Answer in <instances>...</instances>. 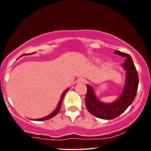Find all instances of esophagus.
<instances>
[{"label": "esophagus", "mask_w": 151, "mask_h": 151, "mask_svg": "<svg viewBox=\"0 0 151 151\" xmlns=\"http://www.w3.org/2000/svg\"><path fill=\"white\" fill-rule=\"evenodd\" d=\"M86 82V80L84 78H80V79H79V80H78V83H84Z\"/></svg>", "instance_id": "1"}]
</instances>
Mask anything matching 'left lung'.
<instances>
[{
	"label": "left lung",
	"mask_w": 151,
	"mask_h": 151,
	"mask_svg": "<svg viewBox=\"0 0 151 151\" xmlns=\"http://www.w3.org/2000/svg\"><path fill=\"white\" fill-rule=\"evenodd\" d=\"M114 53L125 58L122 66L126 71L125 84L117 100L111 103L103 102L97 98L93 88L88 84L86 85L87 93L85 102L88 111L95 117L105 120L118 117L131 105L136 97L139 85L138 74L131 56L120 51H114Z\"/></svg>",
	"instance_id": "8db88e82"
}]
</instances>
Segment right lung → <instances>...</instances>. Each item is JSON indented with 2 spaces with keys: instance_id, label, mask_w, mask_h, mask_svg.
Wrapping results in <instances>:
<instances>
[{
  "instance_id": "1",
  "label": "right lung",
  "mask_w": 151,
  "mask_h": 151,
  "mask_svg": "<svg viewBox=\"0 0 151 151\" xmlns=\"http://www.w3.org/2000/svg\"><path fill=\"white\" fill-rule=\"evenodd\" d=\"M35 53V52H33V53H28V54H33V53ZM24 55H26V54H23V55H22V56H21L20 57L24 56ZM68 90H69V88H67V89L65 90V91L63 93V94H62V95H61V98H60V102H58V106H57V107L56 108V109L53 111L52 113H51L50 114H49L48 116H45V117H43V118H38V119H35V120H34V121H45V120H48V119H49V118H52V117H53V116H56V114H58V113L59 112V111H60V106H61V104H62L63 100V98H64L65 95V93H66L67 92H68Z\"/></svg>"
}]
</instances>
